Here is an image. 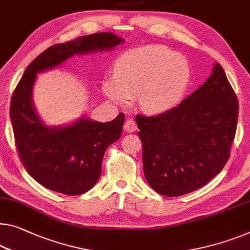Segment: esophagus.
I'll return each instance as SVG.
<instances>
[{
    "label": "esophagus",
    "instance_id": "34e87169",
    "mask_svg": "<svg viewBox=\"0 0 250 250\" xmlns=\"http://www.w3.org/2000/svg\"><path fill=\"white\" fill-rule=\"evenodd\" d=\"M125 132H135L137 130V124L133 119H126L124 125Z\"/></svg>",
    "mask_w": 250,
    "mask_h": 250
}]
</instances>
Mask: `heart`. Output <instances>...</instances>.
<instances>
[{
    "label": "heart",
    "instance_id": "heart-1",
    "mask_svg": "<svg viewBox=\"0 0 250 250\" xmlns=\"http://www.w3.org/2000/svg\"><path fill=\"white\" fill-rule=\"evenodd\" d=\"M189 81L188 62L161 44L130 51L120 59L115 76L103 82V91L114 103L125 105L136 98L146 112H161L183 95Z\"/></svg>",
    "mask_w": 250,
    "mask_h": 250
}]
</instances>
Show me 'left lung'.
I'll return each instance as SVG.
<instances>
[{
  "instance_id": "left-lung-1",
  "label": "left lung",
  "mask_w": 250,
  "mask_h": 250,
  "mask_svg": "<svg viewBox=\"0 0 250 250\" xmlns=\"http://www.w3.org/2000/svg\"><path fill=\"white\" fill-rule=\"evenodd\" d=\"M238 100L220 64L206 83L176 107L156 117L138 114L148 184L164 196H180L208 184L229 158Z\"/></svg>"
}]
</instances>
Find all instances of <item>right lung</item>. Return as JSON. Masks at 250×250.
<instances>
[{"label": "right lung", "instance_id": "obj_1", "mask_svg": "<svg viewBox=\"0 0 250 250\" xmlns=\"http://www.w3.org/2000/svg\"><path fill=\"white\" fill-rule=\"evenodd\" d=\"M124 42L112 32H99L55 44L27 67L14 89L10 118L19 155L27 172L46 188L67 195L91 189L101 175L106 148L121 137L125 114L110 122L82 115L72 124L47 125L32 100L37 74L54 69L75 55L110 51Z\"/></svg>", "mask_w": 250, "mask_h": 250}]
</instances>
